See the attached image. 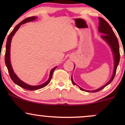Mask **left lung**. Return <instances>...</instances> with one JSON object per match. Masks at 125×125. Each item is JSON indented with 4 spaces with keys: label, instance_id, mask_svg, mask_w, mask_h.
<instances>
[{
    "label": "left lung",
    "instance_id": "left-lung-1",
    "mask_svg": "<svg viewBox=\"0 0 125 125\" xmlns=\"http://www.w3.org/2000/svg\"><path fill=\"white\" fill-rule=\"evenodd\" d=\"M99 31L100 32L102 33V35L101 36L103 39H104L108 43L110 46L111 47L112 49L113 54H114V58H115V67H114V71H113V73L112 78L103 87H100V88L98 89L97 90H85L86 92H97L99 91V90L103 89L104 87H105L107 85H108L110 83H111L113 81V79H114L115 76L116 72L117 67L118 66L119 63L120 61V52H119V45L118 40H117V37L116 36L115 34L114 31H113L112 28L109 25V24L107 22L104 18H99ZM72 82L74 85H76V84L74 83V82L73 81L72 77L71 79ZM81 90H84L82 89L81 87H79Z\"/></svg>",
    "mask_w": 125,
    "mask_h": 125
}]
</instances>
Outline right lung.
Wrapping results in <instances>:
<instances>
[{
	"label": "right lung",
	"instance_id": "add662e5",
	"mask_svg": "<svg viewBox=\"0 0 125 125\" xmlns=\"http://www.w3.org/2000/svg\"><path fill=\"white\" fill-rule=\"evenodd\" d=\"M37 18V17H36ZM35 16H31L29 17V18H26L25 19H24L23 21H22L21 23L18 24V25H16L15 26V28H14V29L12 31V32L9 34V35L8 36V39H7V42H6V52H5V64L7 68H8L9 73L10 77L12 79L15 83L18 84V86H21L23 88L25 89L29 90H38L39 89L43 88V87H45L46 86H47L48 84L49 83V82L51 81L53 73V72L54 70L56 69L57 67H54L53 69H52L51 72V73H50V76L49 78L48 81L46 82L45 83H44L43 84H41V85L38 86H30L29 84H27L23 82L22 81H21L18 78V76L16 75L15 73H14L13 71V69L12 67V65H11L10 63V43H11V41H12V38L13 36L14 35V34L15 33L16 31L18 30V29L19 28V27L21 26V25H22V24L25 23L26 22H29V21H34V20L36 19Z\"/></svg>",
	"mask_w": 125,
	"mask_h": 125
}]
</instances>
